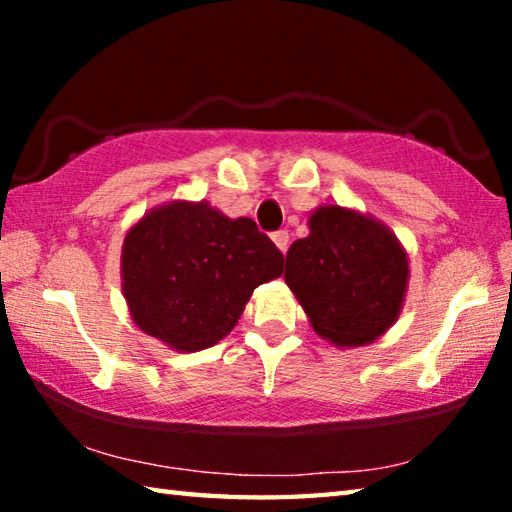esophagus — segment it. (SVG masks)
Wrapping results in <instances>:
<instances>
[{
    "mask_svg": "<svg viewBox=\"0 0 512 512\" xmlns=\"http://www.w3.org/2000/svg\"><path fill=\"white\" fill-rule=\"evenodd\" d=\"M271 239H273V244L277 246V250H280L282 255L287 253V248H289V232H287V230H280V232H275V235H273Z\"/></svg>",
    "mask_w": 512,
    "mask_h": 512,
    "instance_id": "obj_1",
    "label": "esophagus"
}]
</instances>
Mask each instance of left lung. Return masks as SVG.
<instances>
[{
    "mask_svg": "<svg viewBox=\"0 0 512 512\" xmlns=\"http://www.w3.org/2000/svg\"><path fill=\"white\" fill-rule=\"evenodd\" d=\"M309 235L293 241L284 280L314 332L336 348H359L400 318L409 253L386 223L354 207L325 203L309 214Z\"/></svg>",
    "mask_w": 512,
    "mask_h": 512,
    "instance_id": "obj_1",
    "label": "left lung"
}]
</instances>
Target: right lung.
Instances as JSON below:
<instances>
[{
	"mask_svg": "<svg viewBox=\"0 0 512 512\" xmlns=\"http://www.w3.org/2000/svg\"><path fill=\"white\" fill-rule=\"evenodd\" d=\"M282 262L253 219L176 198L126 230L121 293L146 336L173 352H198L235 329L259 284L282 275Z\"/></svg>",
	"mask_w": 512,
	"mask_h": 512,
	"instance_id": "1",
	"label": "right lung"
}]
</instances>
